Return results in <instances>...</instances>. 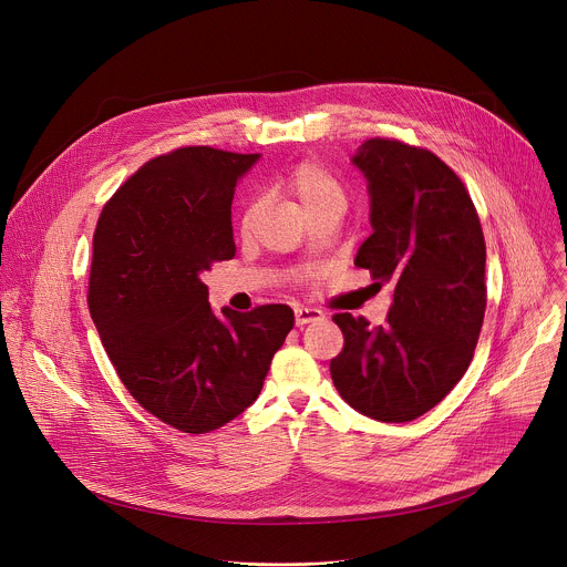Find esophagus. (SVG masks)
Listing matches in <instances>:
<instances>
[{
  "label": "esophagus",
  "instance_id": "obj_1",
  "mask_svg": "<svg viewBox=\"0 0 567 567\" xmlns=\"http://www.w3.org/2000/svg\"><path fill=\"white\" fill-rule=\"evenodd\" d=\"M322 313L320 309H316V307H296V326L298 328H302V326H307V322H313V320H320Z\"/></svg>",
  "mask_w": 567,
  "mask_h": 567
}]
</instances>
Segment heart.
I'll use <instances>...</instances> for the list:
<instances>
[{"label":"heart","mask_w":567,"mask_h":567,"mask_svg":"<svg viewBox=\"0 0 567 567\" xmlns=\"http://www.w3.org/2000/svg\"><path fill=\"white\" fill-rule=\"evenodd\" d=\"M280 188L287 190L300 208L305 210L307 217L328 210V208H343L348 204V193L343 179L328 168L322 161L318 158H300L298 164L289 168V173L280 179ZM260 206L251 202L245 210H241L239 217V230L249 233L258 219Z\"/></svg>","instance_id":"1"}]
</instances>
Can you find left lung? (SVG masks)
I'll return each mask as SVG.
<instances>
[{
  "label": "left lung",
  "instance_id": "8db88e82",
  "mask_svg": "<svg viewBox=\"0 0 567 567\" xmlns=\"http://www.w3.org/2000/svg\"><path fill=\"white\" fill-rule=\"evenodd\" d=\"M352 161L368 179L372 224L354 265L394 293L385 326L332 316L346 343L330 372L354 411L411 422L437 406L473 359L487 247L466 186L431 150L377 136Z\"/></svg>",
  "mask_w": 567,
  "mask_h": 567
}]
</instances>
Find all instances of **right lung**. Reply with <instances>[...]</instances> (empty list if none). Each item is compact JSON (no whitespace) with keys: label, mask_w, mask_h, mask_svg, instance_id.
<instances>
[{"label":"right lung","mask_w":567,"mask_h":567,"mask_svg":"<svg viewBox=\"0 0 567 567\" xmlns=\"http://www.w3.org/2000/svg\"><path fill=\"white\" fill-rule=\"evenodd\" d=\"M258 154L186 145L143 164L103 206L90 313L127 392L164 424L210 433L258 399L293 328L289 305H208L204 274L235 256L230 202Z\"/></svg>","instance_id":"right-lung-1"}]
</instances>
